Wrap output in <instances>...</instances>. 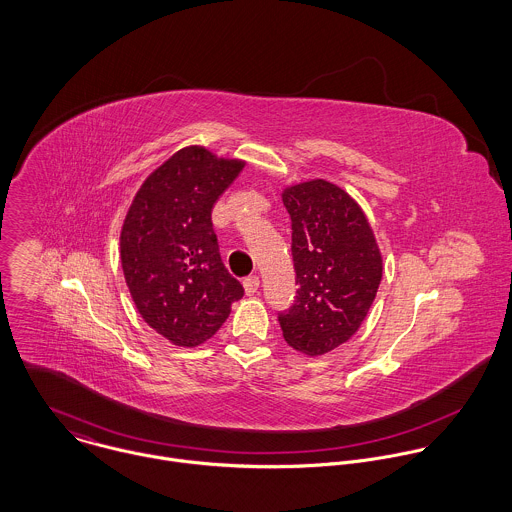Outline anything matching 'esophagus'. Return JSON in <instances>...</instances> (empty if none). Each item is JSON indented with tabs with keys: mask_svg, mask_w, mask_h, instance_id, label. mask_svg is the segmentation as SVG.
Wrapping results in <instances>:
<instances>
[{
	"mask_svg": "<svg viewBox=\"0 0 512 512\" xmlns=\"http://www.w3.org/2000/svg\"><path fill=\"white\" fill-rule=\"evenodd\" d=\"M258 288H260V278L258 276H250V278L244 280V292H246V295L258 292Z\"/></svg>",
	"mask_w": 512,
	"mask_h": 512,
	"instance_id": "1",
	"label": "esophagus"
}]
</instances>
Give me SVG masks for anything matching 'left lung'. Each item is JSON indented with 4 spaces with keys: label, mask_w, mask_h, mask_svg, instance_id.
Returning a JSON list of instances; mask_svg holds the SVG:
<instances>
[{
    "label": "left lung",
    "mask_w": 512,
    "mask_h": 512,
    "mask_svg": "<svg viewBox=\"0 0 512 512\" xmlns=\"http://www.w3.org/2000/svg\"><path fill=\"white\" fill-rule=\"evenodd\" d=\"M282 201L299 288L278 321L290 347L319 357L359 331L382 280V256L363 209L335 183L290 185Z\"/></svg>",
    "instance_id": "8db88e82"
}]
</instances>
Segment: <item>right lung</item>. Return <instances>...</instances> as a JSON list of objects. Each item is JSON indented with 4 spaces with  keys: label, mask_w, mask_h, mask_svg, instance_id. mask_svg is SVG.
Instances as JSON below:
<instances>
[{
    "label": "right lung",
    "mask_w": 512,
    "mask_h": 512,
    "mask_svg": "<svg viewBox=\"0 0 512 512\" xmlns=\"http://www.w3.org/2000/svg\"><path fill=\"white\" fill-rule=\"evenodd\" d=\"M246 163L189 146L136 193L120 232L128 290L147 325L177 347L211 339L244 288L224 268L211 211Z\"/></svg>",
    "instance_id": "add662e5"
}]
</instances>
